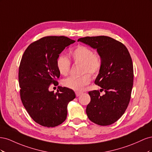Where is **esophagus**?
<instances>
[{"label":"esophagus","mask_w":152,"mask_h":152,"mask_svg":"<svg viewBox=\"0 0 152 152\" xmlns=\"http://www.w3.org/2000/svg\"><path fill=\"white\" fill-rule=\"evenodd\" d=\"M82 94V93H81V92H75V94H76V96L77 97H79V96H80L81 94Z\"/></svg>","instance_id":"obj_1"}]
</instances>
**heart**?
<instances>
[{
	"label": "heart",
	"mask_w": 152,
	"mask_h": 152,
	"mask_svg": "<svg viewBox=\"0 0 152 152\" xmlns=\"http://www.w3.org/2000/svg\"><path fill=\"white\" fill-rule=\"evenodd\" d=\"M72 57L75 63L83 64L82 73H88L92 76L97 75L102 68V59L99 55L94 54L93 50L84 45H79L72 52ZM58 70L63 75L68 74L70 70L71 63L65 56H60L56 62ZM90 76L85 74L80 77L70 76L62 81V84L74 91H80L84 87L89 84Z\"/></svg>",
	"instance_id": "obj_1"
}]
</instances>
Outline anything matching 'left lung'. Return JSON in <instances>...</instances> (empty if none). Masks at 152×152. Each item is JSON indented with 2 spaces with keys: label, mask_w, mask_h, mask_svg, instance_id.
I'll return each mask as SVG.
<instances>
[{
  "label": "left lung",
  "mask_w": 152,
  "mask_h": 152,
  "mask_svg": "<svg viewBox=\"0 0 152 152\" xmlns=\"http://www.w3.org/2000/svg\"><path fill=\"white\" fill-rule=\"evenodd\" d=\"M97 49L102 68L94 83L102 87L89 92L91 102L86 113L89 119L99 126H108L120 118L129 103L133 86V65L127 48L107 36L86 37L78 42Z\"/></svg>",
  "instance_id": "obj_1"
}]
</instances>
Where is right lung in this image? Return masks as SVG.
Here are the masks:
<instances>
[{
    "label": "right lung",
    "mask_w": 152,
    "mask_h": 152,
    "mask_svg": "<svg viewBox=\"0 0 152 152\" xmlns=\"http://www.w3.org/2000/svg\"><path fill=\"white\" fill-rule=\"evenodd\" d=\"M75 40L64 36H48L29 45L23 55L18 73L21 102L33 120L53 127L66 120L68 103L75 98L73 90L58 86L56 93L50 85L58 84L57 59Z\"/></svg>",
    "instance_id": "add662e5"
}]
</instances>
